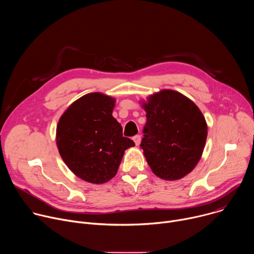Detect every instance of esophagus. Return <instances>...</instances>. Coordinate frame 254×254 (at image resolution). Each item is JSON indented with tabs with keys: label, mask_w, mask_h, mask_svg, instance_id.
I'll return each instance as SVG.
<instances>
[{
	"label": "esophagus",
	"mask_w": 254,
	"mask_h": 254,
	"mask_svg": "<svg viewBox=\"0 0 254 254\" xmlns=\"http://www.w3.org/2000/svg\"><path fill=\"white\" fill-rule=\"evenodd\" d=\"M140 140H141V137H140L139 134H136V135L133 136V141L135 142L136 146H138V144L140 143Z\"/></svg>",
	"instance_id": "1"
}]
</instances>
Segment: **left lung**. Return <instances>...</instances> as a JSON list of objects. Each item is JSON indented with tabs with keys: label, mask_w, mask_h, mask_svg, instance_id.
I'll return each mask as SVG.
<instances>
[{
	"label": "left lung",
	"mask_w": 254,
	"mask_h": 254,
	"mask_svg": "<svg viewBox=\"0 0 254 254\" xmlns=\"http://www.w3.org/2000/svg\"><path fill=\"white\" fill-rule=\"evenodd\" d=\"M147 123L140 148L153 173L174 181L189 174L201 159L207 124L198 106L175 90L165 89L142 102Z\"/></svg>",
	"instance_id": "left-lung-1"
}]
</instances>
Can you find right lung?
Returning <instances> with one entry per match:
<instances>
[{
    "instance_id": "1",
    "label": "right lung",
    "mask_w": 254,
    "mask_h": 254,
    "mask_svg": "<svg viewBox=\"0 0 254 254\" xmlns=\"http://www.w3.org/2000/svg\"><path fill=\"white\" fill-rule=\"evenodd\" d=\"M115 103V98L100 92L85 94L67 108L57 125L62 160L72 173L92 184L113 179L125 151L134 146L113 117Z\"/></svg>"
}]
</instances>
